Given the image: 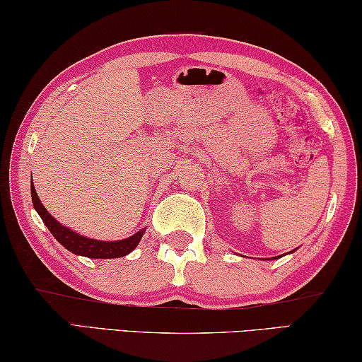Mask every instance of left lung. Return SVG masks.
I'll return each mask as SVG.
<instances>
[{
	"instance_id": "obj_1",
	"label": "left lung",
	"mask_w": 362,
	"mask_h": 362,
	"mask_svg": "<svg viewBox=\"0 0 362 362\" xmlns=\"http://www.w3.org/2000/svg\"><path fill=\"white\" fill-rule=\"evenodd\" d=\"M291 252H293V250H291ZM272 259H279V255L278 257H272Z\"/></svg>"
}]
</instances>
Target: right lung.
<instances>
[{"label":"right lung","instance_id":"obj_1","mask_svg":"<svg viewBox=\"0 0 362 362\" xmlns=\"http://www.w3.org/2000/svg\"><path fill=\"white\" fill-rule=\"evenodd\" d=\"M30 189H32V201L35 211L38 212V216L47 226V230L52 233V236L56 238L65 249H69L70 252L76 255L89 257V259H118V257H124L127 254H131L132 250L137 247V244L142 240L144 233L146 231V228H142L139 230L136 235L124 238V240L119 241H100L83 236L75 230H70L69 226H64L62 223L57 222V220L47 212L46 207L41 204L38 194H36L33 180L32 185H30Z\"/></svg>","mask_w":362,"mask_h":362}]
</instances>
